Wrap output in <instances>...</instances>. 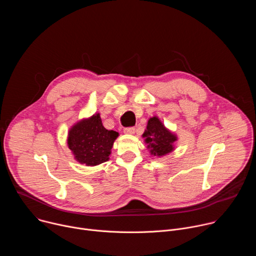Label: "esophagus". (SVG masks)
Wrapping results in <instances>:
<instances>
[{
    "instance_id": "34e87169",
    "label": "esophagus",
    "mask_w": 256,
    "mask_h": 256,
    "mask_svg": "<svg viewBox=\"0 0 256 256\" xmlns=\"http://www.w3.org/2000/svg\"><path fill=\"white\" fill-rule=\"evenodd\" d=\"M134 132H136L134 128H126L124 130V132L126 134H134Z\"/></svg>"
}]
</instances>
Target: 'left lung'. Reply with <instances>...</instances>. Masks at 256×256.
Segmentation results:
<instances>
[{"label":"left lung","instance_id":"left-lung-1","mask_svg":"<svg viewBox=\"0 0 256 256\" xmlns=\"http://www.w3.org/2000/svg\"><path fill=\"white\" fill-rule=\"evenodd\" d=\"M142 138L150 154L156 157H163L173 152L174 142L178 140L177 134L167 128L158 116L149 118Z\"/></svg>","mask_w":256,"mask_h":256}]
</instances>
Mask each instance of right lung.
Returning a JSON list of instances; mask_svg holds the SVG:
<instances>
[{"instance_id": "1", "label": "right lung", "mask_w": 256, "mask_h": 256, "mask_svg": "<svg viewBox=\"0 0 256 256\" xmlns=\"http://www.w3.org/2000/svg\"><path fill=\"white\" fill-rule=\"evenodd\" d=\"M118 136V132L103 126L100 114L97 112L70 126L66 144L77 162L93 167L109 160Z\"/></svg>"}]
</instances>
